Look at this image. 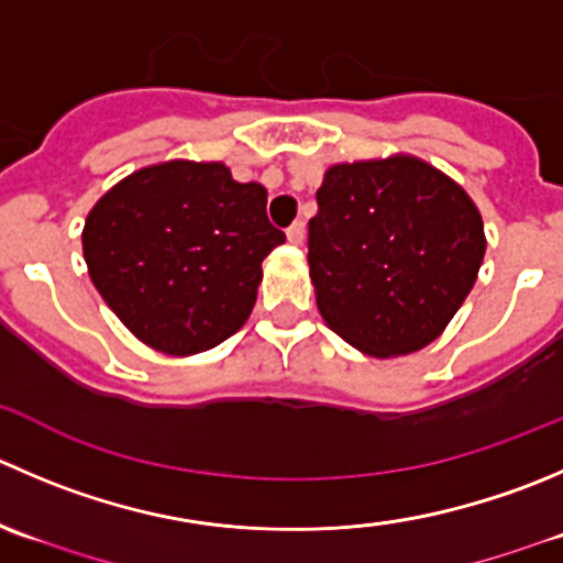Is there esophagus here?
<instances>
[{
	"instance_id": "esophagus-1",
	"label": "esophagus",
	"mask_w": 563,
	"mask_h": 563,
	"mask_svg": "<svg viewBox=\"0 0 563 563\" xmlns=\"http://www.w3.org/2000/svg\"><path fill=\"white\" fill-rule=\"evenodd\" d=\"M286 236H288V242H291V244H302L305 242V222L294 220L291 228L286 231Z\"/></svg>"
}]
</instances>
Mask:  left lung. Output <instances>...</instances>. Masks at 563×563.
<instances>
[{
	"label": "left lung",
	"mask_w": 563,
	"mask_h": 563,
	"mask_svg": "<svg viewBox=\"0 0 563 563\" xmlns=\"http://www.w3.org/2000/svg\"><path fill=\"white\" fill-rule=\"evenodd\" d=\"M316 203L308 264L330 330L371 357L432 343L487 250L465 189L427 162L390 156L330 167Z\"/></svg>",
	"instance_id": "1"
}]
</instances>
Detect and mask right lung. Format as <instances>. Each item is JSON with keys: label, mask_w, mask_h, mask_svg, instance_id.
<instances>
[{"label": "right lung", "mask_w": 563, "mask_h": 563, "mask_svg": "<svg viewBox=\"0 0 563 563\" xmlns=\"http://www.w3.org/2000/svg\"><path fill=\"white\" fill-rule=\"evenodd\" d=\"M286 242L266 189L220 162H167L109 189L87 214L81 247L92 286L148 346L195 354L247 321L261 261Z\"/></svg>", "instance_id": "obj_1"}]
</instances>
